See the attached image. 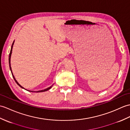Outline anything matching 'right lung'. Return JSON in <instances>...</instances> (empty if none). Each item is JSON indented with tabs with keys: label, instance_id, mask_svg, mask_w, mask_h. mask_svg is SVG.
<instances>
[{
	"label": "right lung",
	"instance_id": "add662e5",
	"mask_svg": "<svg viewBox=\"0 0 130 130\" xmlns=\"http://www.w3.org/2000/svg\"><path fill=\"white\" fill-rule=\"evenodd\" d=\"M14 41H13V44H12V45H11V50H10V54H9V68H10V71H11V74H12V75H13V78H14V80H15V81L16 82V83L18 84V85H19L20 87H22V89H25V90H27V91H30V92H44V91H47V90H49V89H50L51 87H52V86H53V85L52 86H50V87H47V88H46V89H44V90H39V91H30V90H26V89H24V87L22 86H21L20 84L18 83V81L16 80V79H15V77H14V76L13 75V72H12V70H11V64H10V59H11V53H12V49H13V45H14Z\"/></svg>",
	"mask_w": 130,
	"mask_h": 130
}]
</instances>
